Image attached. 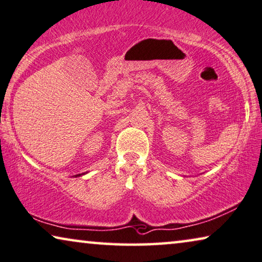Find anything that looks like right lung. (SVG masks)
<instances>
[{
  "instance_id": "add662e5",
  "label": "right lung",
  "mask_w": 262,
  "mask_h": 262,
  "mask_svg": "<svg viewBox=\"0 0 262 262\" xmlns=\"http://www.w3.org/2000/svg\"><path fill=\"white\" fill-rule=\"evenodd\" d=\"M81 175H84V173H82V174H77V175H75V178H76V177H81Z\"/></svg>"
}]
</instances>
